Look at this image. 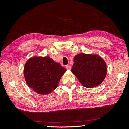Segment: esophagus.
I'll return each instance as SVG.
<instances>
[{
  "label": "esophagus",
  "mask_w": 129,
  "mask_h": 129,
  "mask_svg": "<svg viewBox=\"0 0 129 129\" xmlns=\"http://www.w3.org/2000/svg\"><path fill=\"white\" fill-rule=\"evenodd\" d=\"M66 69L68 70H70L71 69H72V67H71L70 65H67Z\"/></svg>",
  "instance_id": "1"
}]
</instances>
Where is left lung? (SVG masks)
Segmentation results:
<instances>
[{
	"label": "left lung",
	"mask_w": 129,
	"mask_h": 129,
	"mask_svg": "<svg viewBox=\"0 0 129 129\" xmlns=\"http://www.w3.org/2000/svg\"><path fill=\"white\" fill-rule=\"evenodd\" d=\"M71 71L84 86L92 88L103 81L107 68L105 61L97 55L81 53L74 57Z\"/></svg>",
	"instance_id": "1"
}]
</instances>
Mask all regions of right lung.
Listing matches in <instances>:
<instances>
[{
	"label": "right lung",
	"instance_id": "1",
	"mask_svg": "<svg viewBox=\"0 0 129 129\" xmlns=\"http://www.w3.org/2000/svg\"><path fill=\"white\" fill-rule=\"evenodd\" d=\"M67 69L48 56L33 57L26 62L24 74L28 85L40 95L55 89Z\"/></svg>",
	"mask_w": 129,
	"mask_h": 129
}]
</instances>
